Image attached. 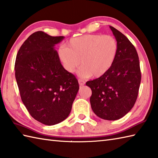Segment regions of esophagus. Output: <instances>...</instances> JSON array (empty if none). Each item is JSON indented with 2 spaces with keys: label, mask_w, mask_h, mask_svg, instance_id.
I'll return each instance as SVG.
<instances>
[{
  "label": "esophagus",
  "mask_w": 158,
  "mask_h": 158,
  "mask_svg": "<svg viewBox=\"0 0 158 158\" xmlns=\"http://www.w3.org/2000/svg\"><path fill=\"white\" fill-rule=\"evenodd\" d=\"M78 82H79V84L80 86H83V85L85 84L84 81H83V80H81V79H79Z\"/></svg>",
  "instance_id": "34e87169"
}]
</instances>
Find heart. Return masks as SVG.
Instances as JSON below:
<instances>
[{
  "instance_id": "heart-1",
  "label": "heart",
  "mask_w": 158,
  "mask_h": 158,
  "mask_svg": "<svg viewBox=\"0 0 158 158\" xmlns=\"http://www.w3.org/2000/svg\"><path fill=\"white\" fill-rule=\"evenodd\" d=\"M58 50L64 69L74 73L80 65L79 75L98 78L104 75L114 64L118 51L116 39L111 35L87 34L71 38Z\"/></svg>"
}]
</instances>
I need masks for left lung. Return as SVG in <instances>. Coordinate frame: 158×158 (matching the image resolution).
<instances>
[{"label":"left lung","mask_w":158,"mask_h":158,"mask_svg":"<svg viewBox=\"0 0 158 158\" xmlns=\"http://www.w3.org/2000/svg\"><path fill=\"white\" fill-rule=\"evenodd\" d=\"M118 44L110 69L99 78L86 82L92 89V110L99 118L116 120L125 116L136 101L141 81L140 61L134 46L127 37L110 26Z\"/></svg>","instance_id":"obj_1"}]
</instances>
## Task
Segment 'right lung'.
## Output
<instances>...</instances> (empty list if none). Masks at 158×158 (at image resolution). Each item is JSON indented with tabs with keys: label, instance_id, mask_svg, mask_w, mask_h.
Instances as JSON below:
<instances>
[{
	"label": "right lung",
	"instance_id": "1",
	"mask_svg": "<svg viewBox=\"0 0 158 158\" xmlns=\"http://www.w3.org/2000/svg\"><path fill=\"white\" fill-rule=\"evenodd\" d=\"M64 39L43 31L33 33L15 59L21 99L31 116L46 125H56L69 116L79 88L76 77L64 69L55 49Z\"/></svg>",
	"mask_w": 158,
	"mask_h": 158
}]
</instances>
